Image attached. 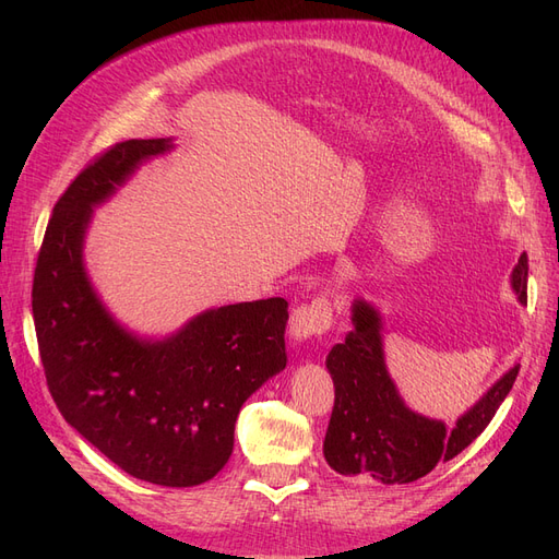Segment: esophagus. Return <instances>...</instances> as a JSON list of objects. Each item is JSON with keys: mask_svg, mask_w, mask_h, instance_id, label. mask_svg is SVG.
<instances>
[{"mask_svg": "<svg viewBox=\"0 0 559 559\" xmlns=\"http://www.w3.org/2000/svg\"><path fill=\"white\" fill-rule=\"evenodd\" d=\"M333 326V308L326 296H314L308 302H300L292 312V335L296 341L324 335Z\"/></svg>", "mask_w": 559, "mask_h": 559, "instance_id": "34e87169", "label": "esophagus"}]
</instances>
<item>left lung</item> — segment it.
Returning a JSON list of instances; mask_svg holds the SVG:
<instances>
[{
	"label": "left lung",
	"mask_w": 559,
	"mask_h": 559,
	"mask_svg": "<svg viewBox=\"0 0 559 559\" xmlns=\"http://www.w3.org/2000/svg\"><path fill=\"white\" fill-rule=\"evenodd\" d=\"M527 253L513 267V289L527 302ZM354 329L335 345L326 368L335 386V403L324 438V456L343 476H370L384 485L413 483L438 464L468 448L492 421L509 396L520 366H513L454 429L405 408L386 376L380 317L364 300L352 308Z\"/></svg>",
	"instance_id": "1"
}]
</instances>
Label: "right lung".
I'll return each mask as SVG.
<instances>
[{"instance_id": "add662e5", "label": "right lung", "mask_w": 559, "mask_h": 559, "mask_svg": "<svg viewBox=\"0 0 559 559\" xmlns=\"http://www.w3.org/2000/svg\"><path fill=\"white\" fill-rule=\"evenodd\" d=\"M167 140H128L67 186L46 226L32 314L48 392L70 425L132 478L193 487L233 452L242 403L286 366L289 302L207 310L163 343H142L105 312L81 263L91 207Z\"/></svg>"}]
</instances>
